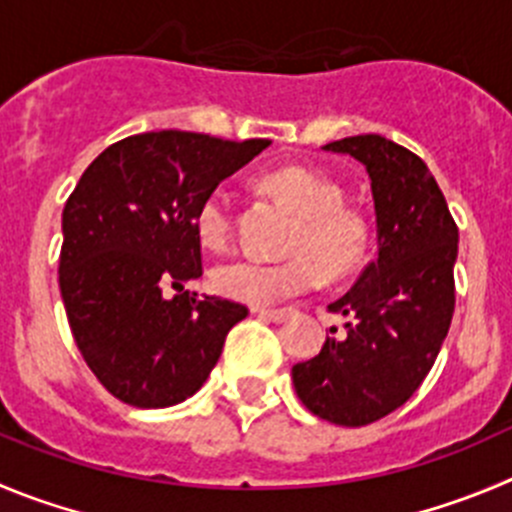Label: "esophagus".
<instances>
[{
  "instance_id": "1",
  "label": "esophagus",
  "mask_w": 512,
  "mask_h": 512,
  "mask_svg": "<svg viewBox=\"0 0 512 512\" xmlns=\"http://www.w3.org/2000/svg\"><path fill=\"white\" fill-rule=\"evenodd\" d=\"M255 313L260 315V318H267V321L272 323H283L285 318H290V315L295 313L293 308H255Z\"/></svg>"
}]
</instances>
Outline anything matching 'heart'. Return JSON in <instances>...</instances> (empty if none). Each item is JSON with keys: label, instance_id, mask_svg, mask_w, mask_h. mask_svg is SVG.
I'll return each instance as SVG.
<instances>
[{"label": "heart", "instance_id": "b5f03b06", "mask_svg": "<svg viewBox=\"0 0 512 512\" xmlns=\"http://www.w3.org/2000/svg\"><path fill=\"white\" fill-rule=\"evenodd\" d=\"M267 186L300 214L288 242V260L232 257L214 267L212 283L222 295L250 305H270L295 298L321 283V275L341 278L364 255L366 227L358 214L341 207L343 194L331 179L303 169L267 174ZM232 232V209L224 189L209 191L197 209V234L207 247L227 245Z\"/></svg>", "mask_w": 512, "mask_h": 512}]
</instances>
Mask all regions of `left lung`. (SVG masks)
<instances>
[{"mask_svg": "<svg viewBox=\"0 0 512 512\" xmlns=\"http://www.w3.org/2000/svg\"><path fill=\"white\" fill-rule=\"evenodd\" d=\"M326 151L353 156L371 181L376 260L336 303L343 336L293 366L300 401L326 422L364 427L399 409L432 369L455 313L457 224L427 164L379 136H348ZM336 333V328H331Z\"/></svg>", "mask_w": 512, "mask_h": 512, "instance_id": "8db88e82", "label": "left lung"}]
</instances>
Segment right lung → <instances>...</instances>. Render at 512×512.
<instances>
[{
    "label": "right lung",
    "mask_w": 512,
    "mask_h": 512,
    "mask_svg": "<svg viewBox=\"0 0 512 512\" xmlns=\"http://www.w3.org/2000/svg\"><path fill=\"white\" fill-rule=\"evenodd\" d=\"M267 146L189 131L128 136L85 169L62 209L70 331L100 384L131 407H174L197 394L229 328L247 315L184 285L202 278L199 204Z\"/></svg>",
    "instance_id": "1"
}]
</instances>
